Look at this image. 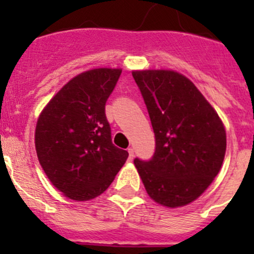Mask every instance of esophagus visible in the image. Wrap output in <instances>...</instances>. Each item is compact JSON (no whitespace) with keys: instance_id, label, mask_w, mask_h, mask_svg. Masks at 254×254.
Instances as JSON below:
<instances>
[{"instance_id":"1","label":"esophagus","mask_w":254,"mask_h":254,"mask_svg":"<svg viewBox=\"0 0 254 254\" xmlns=\"http://www.w3.org/2000/svg\"><path fill=\"white\" fill-rule=\"evenodd\" d=\"M128 155H129V159H133V156H134V151H133V149H132V147H129L128 149Z\"/></svg>"}]
</instances>
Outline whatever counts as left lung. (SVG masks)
Listing matches in <instances>:
<instances>
[{
  "mask_svg": "<svg viewBox=\"0 0 254 254\" xmlns=\"http://www.w3.org/2000/svg\"><path fill=\"white\" fill-rule=\"evenodd\" d=\"M155 133L151 159H134L154 201L168 207L188 205L220 172L226 133L214 108L193 82L174 71L132 72Z\"/></svg>",
  "mask_w": 254,
  "mask_h": 254,
  "instance_id": "obj_1",
  "label": "left lung"
}]
</instances>
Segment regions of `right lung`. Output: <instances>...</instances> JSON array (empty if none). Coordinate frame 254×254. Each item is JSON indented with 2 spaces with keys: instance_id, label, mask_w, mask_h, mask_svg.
Returning <instances> with one entry per match:
<instances>
[{
  "instance_id": "1",
  "label": "right lung",
  "mask_w": 254,
  "mask_h": 254,
  "mask_svg": "<svg viewBox=\"0 0 254 254\" xmlns=\"http://www.w3.org/2000/svg\"><path fill=\"white\" fill-rule=\"evenodd\" d=\"M122 69L95 68L67 82L39 116L35 149L44 173L75 201L99 196L113 182L128 152L112 142L105 103Z\"/></svg>"
}]
</instances>
